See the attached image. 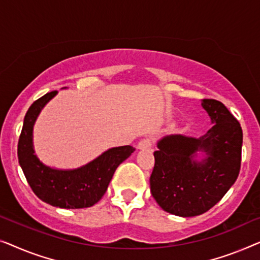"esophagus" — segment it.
<instances>
[{"label": "esophagus", "instance_id": "esophagus-1", "mask_svg": "<svg viewBox=\"0 0 260 260\" xmlns=\"http://www.w3.org/2000/svg\"><path fill=\"white\" fill-rule=\"evenodd\" d=\"M152 145H153V140L151 138L142 139V140L139 141L138 149H141V151H144V149H149L152 148Z\"/></svg>", "mask_w": 260, "mask_h": 260}]
</instances>
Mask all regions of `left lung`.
Returning <instances> with one entry per match:
<instances>
[{
    "mask_svg": "<svg viewBox=\"0 0 260 260\" xmlns=\"http://www.w3.org/2000/svg\"><path fill=\"white\" fill-rule=\"evenodd\" d=\"M212 127L200 138L171 134L158 141L151 193L178 217H196L213 207L238 178L243 131L220 101L204 99Z\"/></svg>",
    "mask_w": 260,
    "mask_h": 260,
    "instance_id": "1",
    "label": "left lung"
}]
</instances>
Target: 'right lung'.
<instances>
[{
    "mask_svg": "<svg viewBox=\"0 0 260 260\" xmlns=\"http://www.w3.org/2000/svg\"><path fill=\"white\" fill-rule=\"evenodd\" d=\"M52 92L29 107L17 146L19 164L36 197L54 207L85 208L96 204L107 191L118 166L129 158L132 146L112 147L78 168H56L39 159L34 148V125L45 106L56 96Z\"/></svg>",
    "mask_w": 260,
    "mask_h": 260,
    "instance_id": "add662e5",
    "label": "right lung"
}]
</instances>
